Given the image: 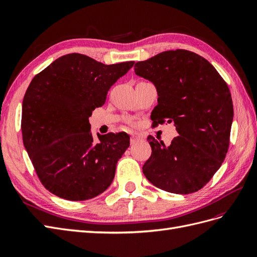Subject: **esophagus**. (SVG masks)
<instances>
[{
	"label": "esophagus",
	"instance_id": "1",
	"mask_svg": "<svg viewBox=\"0 0 257 257\" xmlns=\"http://www.w3.org/2000/svg\"><path fill=\"white\" fill-rule=\"evenodd\" d=\"M143 139V137L141 136V135H138V134H133L131 136V144H136L137 142H139V141H142Z\"/></svg>",
	"mask_w": 257,
	"mask_h": 257
}]
</instances>
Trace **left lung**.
<instances>
[{
  "instance_id": "obj_1",
  "label": "left lung",
  "mask_w": 257,
  "mask_h": 257,
  "mask_svg": "<svg viewBox=\"0 0 257 257\" xmlns=\"http://www.w3.org/2000/svg\"><path fill=\"white\" fill-rule=\"evenodd\" d=\"M134 69L158 90L153 124L174 122L179 134L169 146L148 136L152 153L143 166L146 178L166 192H197L228 151L234 107L227 83L205 58L184 49L161 52Z\"/></svg>"
}]
</instances>
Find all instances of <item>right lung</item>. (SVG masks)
Returning a JSON list of instances; mask_svg holds the SVG:
<instances>
[{
    "label": "right lung",
    "mask_w": 257,
    "mask_h": 257,
    "mask_svg": "<svg viewBox=\"0 0 257 257\" xmlns=\"http://www.w3.org/2000/svg\"><path fill=\"white\" fill-rule=\"evenodd\" d=\"M134 63L106 65L69 53L31 81L22 102L23 145L42 184L54 195L87 200L109 188L130 136L108 133L94 142L89 116Z\"/></svg>",
    "instance_id": "obj_1"
}]
</instances>
